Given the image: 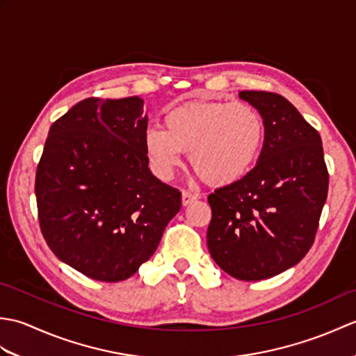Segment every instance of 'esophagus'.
I'll return each instance as SVG.
<instances>
[{
  "label": "esophagus",
  "mask_w": 356,
  "mask_h": 356,
  "mask_svg": "<svg viewBox=\"0 0 356 356\" xmlns=\"http://www.w3.org/2000/svg\"><path fill=\"white\" fill-rule=\"evenodd\" d=\"M194 200H195V195H194V194L188 193V191H184V193H182V205H184V207H188V205H190V203H193Z\"/></svg>",
  "instance_id": "esophagus-1"
}]
</instances>
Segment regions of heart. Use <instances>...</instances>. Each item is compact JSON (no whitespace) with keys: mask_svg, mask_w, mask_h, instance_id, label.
Returning a JSON list of instances; mask_svg holds the SVG:
<instances>
[{"mask_svg":"<svg viewBox=\"0 0 356 356\" xmlns=\"http://www.w3.org/2000/svg\"><path fill=\"white\" fill-rule=\"evenodd\" d=\"M149 127L143 148L157 176L170 179L190 151L194 171L211 185L237 182L254 168L266 138L260 111L243 102L197 101L172 108Z\"/></svg>","mask_w":356,"mask_h":356,"instance_id":"b5f03b06","label":"heart"}]
</instances>
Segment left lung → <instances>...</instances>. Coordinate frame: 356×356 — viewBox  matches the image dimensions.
I'll return each mask as SVG.
<instances>
[{
  "mask_svg": "<svg viewBox=\"0 0 356 356\" xmlns=\"http://www.w3.org/2000/svg\"><path fill=\"white\" fill-rule=\"evenodd\" d=\"M238 96L260 111L266 138L257 165L208 195L207 241L226 274L259 282L295 266L314 245L329 172L315 128L277 93Z\"/></svg>",
  "mask_w": 356,
  "mask_h": 356,
  "instance_id": "1",
  "label": "left lung"
}]
</instances>
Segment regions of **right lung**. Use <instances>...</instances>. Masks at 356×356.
I'll return each instance as SVG.
<instances>
[{
	"label": "right lung",
	"instance_id": "right-lung-1",
	"mask_svg": "<svg viewBox=\"0 0 356 356\" xmlns=\"http://www.w3.org/2000/svg\"><path fill=\"white\" fill-rule=\"evenodd\" d=\"M138 96L88 97L53 122L36 168L41 232L59 260L93 280L130 278L159 246L182 195L148 168Z\"/></svg>",
	"mask_w": 356,
	"mask_h": 356
}]
</instances>
